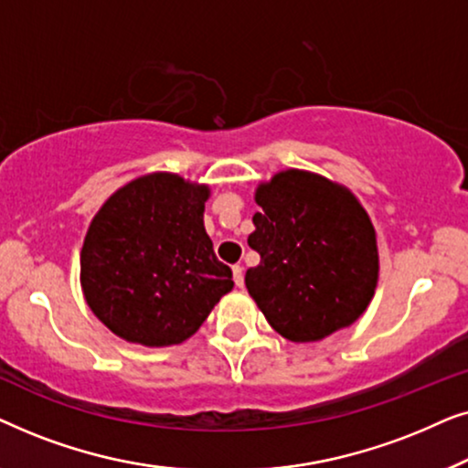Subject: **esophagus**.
Masks as SVG:
<instances>
[{
	"mask_svg": "<svg viewBox=\"0 0 468 468\" xmlns=\"http://www.w3.org/2000/svg\"><path fill=\"white\" fill-rule=\"evenodd\" d=\"M232 274H234V283L236 285H239V287L245 285V271H242V266H234Z\"/></svg>",
	"mask_w": 468,
	"mask_h": 468,
	"instance_id": "esophagus-1",
	"label": "esophagus"
}]
</instances>
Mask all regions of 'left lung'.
Segmentation results:
<instances>
[{"instance_id": "1", "label": "left lung", "mask_w": 468, "mask_h": 468, "mask_svg": "<svg viewBox=\"0 0 468 468\" xmlns=\"http://www.w3.org/2000/svg\"><path fill=\"white\" fill-rule=\"evenodd\" d=\"M249 247V296L292 343H313L347 328L367 311L379 281L373 221L360 200L330 178L287 168L260 183Z\"/></svg>"}]
</instances>
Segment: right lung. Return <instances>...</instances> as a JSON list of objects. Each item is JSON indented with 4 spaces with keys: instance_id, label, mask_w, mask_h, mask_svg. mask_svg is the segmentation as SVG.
Returning <instances> with one entry per match:
<instances>
[{
    "instance_id": "obj_1",
    "label": "right lung",
    "mask_w": 468,
    "mask_h": 468,
    "mask_svg": "<svg viewBox=\"0 0 468 468\" xmlns=\"http://www.w3.org/2000/svg\"><path fill=\"white\" fill-rule=\"evenodd\" d=\"M208 196V185L151 172L95 213L80 251V287L112 335L144 347L178 345L232 292V271L204 229Z\"/></svg>"
}]
</instances>
